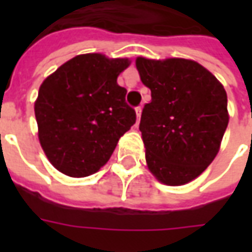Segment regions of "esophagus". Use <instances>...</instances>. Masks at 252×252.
Instances as JSON below:
<instances>
[{
  "mask_svg": "<svg viewBox=\"0 0 252 252\" xmlns=\"http://www.w3.org/2000/svg\"><path fill=\"white\" fill-rule=\"evenodd\" d=\"M136 116H137V123L140 120V116H142V106H137L136 108Z\"/></svg>",
  "mask_w": 252,
  "mask_h": 252,
  "instance_id": "1",
  "label": "esophagus"
}]
</instances>
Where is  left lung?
Wrapping results in <instances>:
<instances>
[{"instance_id": "8db88e82", "label": "left lung", "mask_w": 252, "mask_h": 252, "mask_svg": "<svg viewBox=\"0 0 252 252\" xmlns=\"http://www.w3.org/2000/svg\"><path fill=\"white\" fill-rule=\"evenodd\" d=\"M136 67L151 90L139 126L148 169L162 184L185 185L219 153L228 126L227 93L193 61L137 58Z\"/></svg>"}]
</instances>
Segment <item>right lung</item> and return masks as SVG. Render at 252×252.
I'll use <instances>...</instances> for the list:
<instances>
[{
	"label": "right lung",
	"mask_w": 252,
	"mask_h": 252,
	"mask_svg": "<svg viewBox=\"0 0 252 252\" xmlns=\"http://www.w3.org/2000/svg\"><path fill=\"white\" fill-rule=\"evenodd\" d=\"M128 66V59L78 55L41 83L35 102L39 140L61 173L94 174L136 123V112L126 102V89L117 83Z\"/></svg>",
	"instance_id": "add662e5"
}]
</instances>
